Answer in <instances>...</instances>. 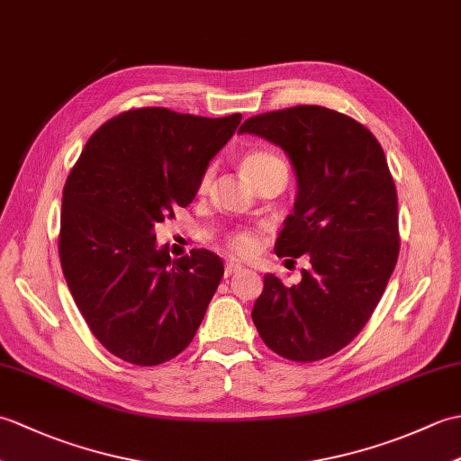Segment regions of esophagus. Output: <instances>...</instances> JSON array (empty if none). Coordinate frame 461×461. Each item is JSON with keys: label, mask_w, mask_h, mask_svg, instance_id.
Wrapping results in <instances>:
<instances>
[{"label": "esophagus", "mask_w": 461, "mask_h": 461, "mask_svg": "<svg viewBox=\"0 0 461 461\" xmlns=\"http://www.w3.org/2000/svg\"><path fill=\"white\" fill-rule=\"evenodd\" d=\"M241 271V266L238 261H228L225 263V269H223V276L225 277H231V276H236V273H240Z\"/></svg>", "instance_id": "obj_1"}]
</instances>
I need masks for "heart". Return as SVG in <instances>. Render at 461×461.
<instances>
[{
    "label": "heart",
    "instance_id": "heart-1",
    "mask_svg": "<svg viewBox=\"0 0 461 461\" xmlns=\"http://www.w3.org/2000/svg\"><path fill=\"white\" fill-rule=\"evenodd\" d=\"M240 164H241L243 174H246L253 184H258L261 178H266V176L271 174L273 170L287 168L285 162H283L277 154L263 150V149H253V150L243 152L240 158ZM210 180H212V170H205L200 176V182H198L200 194L208 190ZM225 246H228V249L238 253V256H241V258H249L261 248V233L258 230H251V228L233 230L231 233H228V238H225Z\"/></svg>",
    "mask_w": 461,
    "mask_h": 461
}]
</instances>
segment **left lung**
Instances as JSON below:
<instances>
[{
    "label": "left lung",
    "mask_w": 461,
    "mask_h": 461,
    "mask_svg": "<svg viewBox=\"0 0 461 461\" xmlns=\"http://www.w3.org/2000/svg\"><path fill=\"white\" fill-rule=\"evenodd\" d=\"M240 131L291 158L299 192L276 253L287 261L307 253L311 263L299 285L266 276L251 319L283 358L332 357L366 325L398 261V195L384 150L365 124L317 104L251 116Z\"/></svg>",
    "instance_id": "8db88e82"
}]
</instances>
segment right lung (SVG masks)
Returning <instances> with one entry per match:
<instances>
[{
  "label": "right lung",
  "mask_w": 461,
  "mask_h": 461,
  "mask_svg": "<svg viewBox=\"0 0 461 461\" xmlns=\"http://www.w3.org/2000/svg\"><path fill=\"white\" fill-rule=\"evenodd\" d=\"M241 114L205 119L144 106L113 116L85 144L63 188L59 258L83 319L131 365L156 366L190 345L223 263L208 249L172 259L154 225L198 192Z\"/></svg>",
  "instance_id": "right-lung-1"
}]
</instances>
